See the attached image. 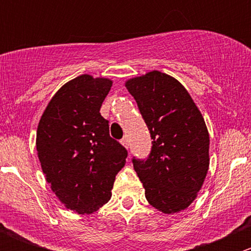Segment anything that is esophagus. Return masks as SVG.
I'll list each match as a JSON object with an SVG mask.
<instances>
[{
	"instance_id": "34e87169",
	"label": "esophagus",
	"mask_w": 251,
	"mask_h": 251,
	"mask_svg": "<svg viewBox=\"0 0 251 251\" xmlns=\"http://www.w3.org/2000/svg\"><path fill=\"white\" fill-rule=\"evenodd\" d=\"M121 144H123L125 148H128V138L127 137H124L123 140H121Z\"/></svg>"
}]
</instances>
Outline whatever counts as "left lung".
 <instances>
[{"instance_id": "obj_1", "label": "left lung", "mask_w": 251, "mask_h": 251, "mask_svg": "<svg viewBox=\"0 0 251 251\" xmlns=\"http://www.w3.org/2000/svg\"><path fill=\"white\" fill-rule=\"evenodd\" d=\"M151 133L147 159L132 164L151 206L165 214L196 199L209 169V132L201 113L176 78L160 72L126 81Z\"/></svg>"}]
</instances>
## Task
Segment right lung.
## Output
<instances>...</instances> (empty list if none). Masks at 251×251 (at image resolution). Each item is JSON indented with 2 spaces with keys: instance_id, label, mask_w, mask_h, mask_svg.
Wrapping results in <instances>:
<instances>
[{
  "instance_id": "1",
  "label": "right lung",
  "mask_w": 251,
  "mask_h": 251,
  "mask_svg": "<svg viewBox=\"0 0 251 251\" xmlns=\"http://www.w3.org/2000/svg\"><path fill=\"white\" fill-rule=\"evenodd\" d=\"M111 85L109 78L87 74L73 78L53 96L37 127V155L47 182L78 214H92L108 203L127 158L100 113Z\"/></svg>"
}]
</instances>
